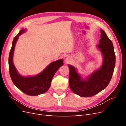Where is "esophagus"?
<instances>
[{"label":"esophagus","instance_id":"obj_1","mask_svg":"<svg viewBox=\"0 0 126 126\" xmlns=\"http://www.w3.org/2000/svg\"><path fill=\"white\" fill-rule=\"evenodd\" d=\"M72 60V59L71 57H69L68 56L67 57L66 60H65V62L67 63H70L71 62V61Z\"/></svg>","mask_w":126,"mask_h":126}]
</instances>
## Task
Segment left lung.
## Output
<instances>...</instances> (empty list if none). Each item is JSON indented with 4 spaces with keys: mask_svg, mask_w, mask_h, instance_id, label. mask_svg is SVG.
<instances>
[{
    "mask_svg": "<svg viewBox=\"0 0 126 126\" xmlns=\"http://www.w3.org/2000/svg\"><path fill=\"white\" fill-rule=\"evenodd\" d=\"M101 39L97 48L101 52L104 60L101 67L94 71L86 80L83 79L71 65L69 68V86L79 96L89 97L97 94L107 87L111 80L116 63L113 46L104 30L101 29Z\"/></svg>",
    "mask_w": 126,
    "mask_h": 126,
    "instance_id": "8db88e82",
    "label": "left lung"
}]
</instances>
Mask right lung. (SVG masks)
Segmentation results:
<instances>
[{
	"label": "right lung",
	"instance_id": "1",
	"mask_svg": "<svg viewBox=\"0 0 126 126\" xmlns=\"http://www.w3.org/2000/svg\"><path fill=\"white\" fill-rule=\"evenodd\" d=\"M24 32L25 29H21L13 41L8 62L10 76L14 84L22 92L29 96H37L45 93L49 89L56 72L63 65V60L59 59L50 63L43 71L36 76L27 77L20 76L15 68L13 58L18 37Z\"/></svg>",
	"mask_w": 126,
	"mask_h": 126
}]
</instances>
